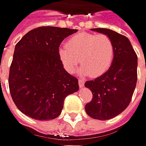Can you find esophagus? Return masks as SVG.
Masks as SVG:
<instances>
[{
  "instance_id": "obj_1",
  "label": "esophagus",
  "mask_w": 146,
  "mask_h": 146,
  "mask_svg": "<svg viewBox=\"0 0 146 146\" xmlns=\"http://www.w3.org/2000/svg\"><path fill=\"white\" fill-rule=\"evenodd\" d=\"M78 84H79L80 87H82V86H84L85 82H84L82 79H79L78 80Z\"/></svg>"
}]
</instances>
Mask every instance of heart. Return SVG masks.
<instances>
[{"mask_svg":"<svg viewBox=\"0 0 146 146\" xmlns=\"http://www.w3.org/2000/svg\"><path fill=\"white\" fill-rule=\"evenodd\" d=\"M59 55L68 73L75 72L80 61L82 73L96 78L110 68L114 56V46L107 35L83 32L67 41L66 47L60 49Z\"/></svg>","mask_w":146,"mask_h":146,"instance_id":"heart-1","label":"heart"}]
</instances>
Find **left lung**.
Returning a JSON list of instances; mask_svg holds the SVG:
<instances>
[{
  "label": "left lung",
  "mask_w": 146,
  "mask_h": 146,
  "mask_svg": "<svg viewBox=\"0 0 146 146\" xmlns=\"http://www.w3.org/2000/svg\"><path fill=\"white\" fill-rule=\"evenodd\" d=\"M110 38L114 56L107 72L92 81L86 87L92 92V100L85 106L92 118L108 120L116 117L129 105L137 81V55L125 36L108 29H92Z\"/></svg>",
  "instance_id": "1"
}]
</instances>
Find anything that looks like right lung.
I'll return each mask as SVG.
<instances>
[{
  "label": "right lung",
  "mask_w": 146,
  "mask_h": 146,
  "mask_svg": "<svg viewBox=\"0 0 146 146\" xmlns=\"http://www.w3.org/2000/svg\"><path fill=\"white\" fill-rule=\"evenodd\" d=\"M77 29L39 27L16 44L10 68L9 87L16 107L36 120L58 117L67 96L78 92V80L64 68L59 47Z\"/></svg>",
  "instance_id": "1"
}]
</instances>
